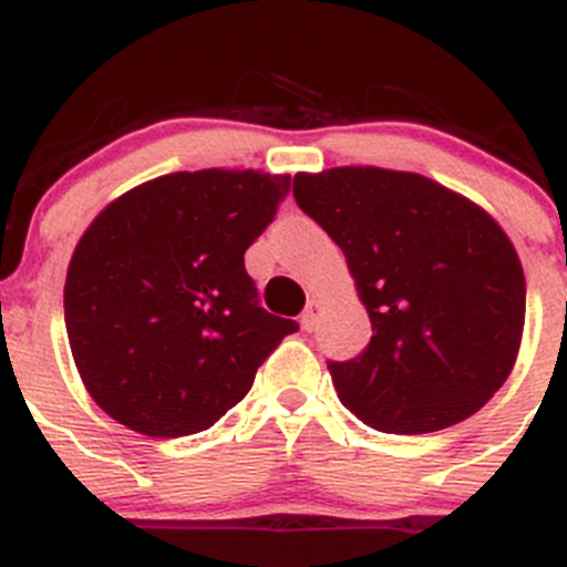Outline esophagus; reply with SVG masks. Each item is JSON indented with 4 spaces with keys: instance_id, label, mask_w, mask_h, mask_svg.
Wrapping results in <instances>:
<instances>
[{
    "instance_id": "esophagus-1",
    "label": "esophagus",
    "mask_w": 567,
    "mask_h": 567,
    "mask_svg": "<svg viewBox=\"0 0 567 567\" xmlns=\"http://www.w3.org/2000/svg\"><path fill=\"white\" fill-rule=\"evenodd\" d=\"M318 321H321V301L312 299L310 305L305 307V316H301V327H305L307 332H312V329L318 327Z\"/></svg>"
}]
</instances>
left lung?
Segmentation results:
<instances>
[{"label": "left lung", "mask_w": 567, "mask_h": 567, "mask_svg": "<svg viewBox=\"0 0 567 567\" xmlns=\"http://www.w3.org/2000/svg\"><path fill=\"white\" fill-rule=\"evenodd\" d=\"M296 205L343 249L371 343L329 360L362 423L426 435L474 415L507 382L526 316L515 246L482 207L410 172L296 174Z\"/></svg>", "instance_id": "left-lung-1"}]
</instances>
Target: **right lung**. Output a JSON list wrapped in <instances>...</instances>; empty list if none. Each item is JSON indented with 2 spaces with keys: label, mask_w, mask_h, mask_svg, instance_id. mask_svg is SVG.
I'll return each mask as SVG.
<instances>
[{
  "label": "right lung",
  "mask_w": 567,
  "mask_h": 567,
  "mask_svg": "<svg viewBox=\"0 0 567 567\" xmlns=\"http://www.w3.org/2000/svg\"><path fill=\"white\" fill-rule=\"evenodd\" d=\"M288 190V174L177 172L85 229L65 274V332L87 393L126 430H210L299 329L262 310L244 266Z\"/></svg>",
  "instance_id": "1"
}]
</instances>
